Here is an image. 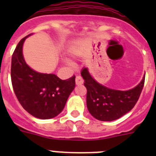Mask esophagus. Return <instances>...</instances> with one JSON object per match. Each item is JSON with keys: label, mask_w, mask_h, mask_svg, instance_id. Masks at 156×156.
Returning <instances> with one entry per match:
<instances>
[{"label": "esophagus", "mask_w": 156, "mask_h": 156, "mask_svg": "<svg viewBox=\"0 0 156 156\" xmlns=\"http://www.w3.org/2000/svg\"><path fill=\"white\" fill-rule=\"evenodd\" d=\"M83 83V79L82 77L80 76H77L76 77V85H81Z\"/></svg>", "instance_id": "obj_1"}]
</instances>
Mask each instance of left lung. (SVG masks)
<instances>
[{
  "instance_id": "1",
  "label": "left lung",
  "mask_w": 156,
  "mask_h": 156,
  "mask_svg": "<svg viewBox=\"0 0 156 156\" xmlns=\"http://www.w3.org/2000/svg\"><path fill=\"white\" fill-rule=\"evenodd\" d=\"M81 76L87 88V106L95 119L112 121L119 119L134 107L144 84V78L131 90H112L100 84L90 75L87 69H83Z\"/></svg>"
}]
</instances>
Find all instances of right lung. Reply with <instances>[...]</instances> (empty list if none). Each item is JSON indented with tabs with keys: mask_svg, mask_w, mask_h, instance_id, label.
<instances>
[{
	"mask_svg": "<svg viewBox=\"0 0 156 156\" xmlns=\"http://www.w3.org/2000/svg\"><path fill=\"white\" fill-rule=\"evenodd\" d=\"M19 41L12 58L11 79L18 101L26 111L38 119L58 115L75 87V76L62 80L55 74L40 73L30 69L23 56V45L27 37Z\"/></svg>",
	"mask_w": 156,
	"mask_h": 156,
	"instance_id": "1",
	"label": "right lung"
}]
</instances>
